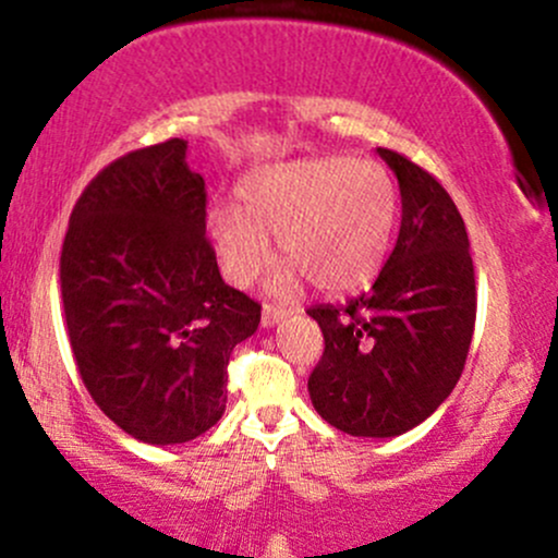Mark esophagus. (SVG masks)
Returning a JSON list of instances; mask_svg holds the SVG:
<instances>
[{
	"instance_id": "34e87169",
	"label": "esophagus",
	"mask_w": 558,
	"mask_h": 558,
	"mask_svg": "<svg viewBox=\"0 0 558 558\" xmlns=\"http://www.w3.org/2000/svg\"><path fill=\"white\" fill-rule=\"evenodd\" d=\"M293 312H299V304H296V306L265 304V310H262V328H275V325L283 323L286 317H291Z\"/></svg>"
}]
</instances>
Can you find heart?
<instances>
[{
	"label": "heart",
	"instance_id": "1",
	"mask_svg": "<svg viewBox=\"0 0 558 558\" xmlns=\"http://www.w3.org/2000/svg\"><path fill=\"white\" fill-rule=\"evenodd\" d=\"M235 209H213L207 233L222 270L248 286L270 265V241L283 267L267 291L291 296L304 280L325 293H349L380 272L399 220V191L377 162L306 157L262 165L235 189Z\"/></svg>",
	"mask_w": 558,
	"mask_h": 558
}]
</instances>
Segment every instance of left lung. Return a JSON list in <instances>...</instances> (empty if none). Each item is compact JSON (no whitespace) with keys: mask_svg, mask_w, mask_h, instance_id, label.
Returning <instances> with one entry per match:
<instances>
[{"mask_svg":"<svg viewBox=\"0 0 558 558\" xmlns=\"http://www.w3.org/2000/svg\"><path fill=\"white\" fill-rule=\"evenodd\" d=\"M401 191V228L373 291L310 315L325 336L310 375L317 414L360 438H393L448 399L475 330L470 239L453 198L427 170L377 149Z\"/></svg>","mask_w":558,"mask_h":558,"instance_id":"1","label":"left lung"}]
</instances>
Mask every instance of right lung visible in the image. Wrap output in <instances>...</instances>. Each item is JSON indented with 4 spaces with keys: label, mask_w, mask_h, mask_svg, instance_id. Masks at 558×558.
I'll list each match as a JSON object with an SVG mask.
<instances>
[{
    "label": "right lung",
    "mask_w": 558,
    "mask_h": 558,
    "mask_svg": "<svg viewBox=\"0 0 558 558\" xmlns=\"http://www.w3.org/2000/svg\"><path fill=\"white\" fill-rule=\"evenodd\" d=\"M189 141L107 165L86 185L60 257L75 364L96 407L151 446L194 440L228 401V362L262 306L230 288L207 241Z\"/></svg>",
    "instance_id": "right-lung-1"
}]
</instances>
